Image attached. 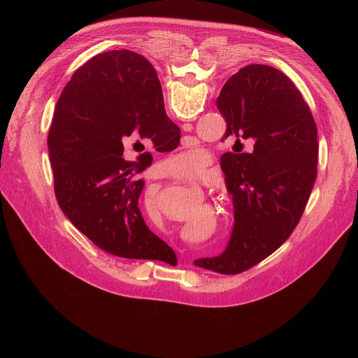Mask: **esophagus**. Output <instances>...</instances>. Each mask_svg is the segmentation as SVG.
Returning a JSON list of instances; mask_svg holds the SVG:
<instances>
[{
	"label": "esophagus",
	"mask_w": 358,
	"mask_h": 358,
	"mask_svg": "<svg viewBox=\"0 0 358 358\" xmlns=\"http://www.w3.org/2000/svg\"><path fill=\"white\" fill-rule=\"evenodd\" d=\"M182 129H184L185 131H191V129H192V124H189V123H185V124H182ZM196 185H199V182H196Z\"/></svg>",
	"instance_id": "34e87169"
}]
</instances>
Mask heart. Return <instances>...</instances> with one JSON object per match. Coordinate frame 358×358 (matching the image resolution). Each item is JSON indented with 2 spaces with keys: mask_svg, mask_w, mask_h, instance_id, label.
Here are the masks:
<instances>
[{
  "mask_svg": "<svg viewBox=\"0 0 358 358\" xmlns=\"http://www.w3.org/2000/svg\"><path fill=\"white\" fill-rule=\"evenodd\" d=\"M170 166H173L178 173H181L184 178L196 180L207 173L208 156L198 148L184 150L171 159Z\"/></svg>",
  "mask_w": 358,
  "mask_h": 358,
  "instance_id": "obj_1",
  "label": "heart"
}]
</instances>
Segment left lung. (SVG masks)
Listing matches in <instances>:
<instances>
[{
  "mask_svg": "<svg viewBox=\"0 0 358 358\" xmlns=\"http://www.w3.org/2000/svg\"><path fill=\"white\" fill-rule=\"evenodd\" d=\"M134 87L147 97L163 99L156 69L136 52ZM217 108L227 123L222 140H252L253 152L221 157L234 195V232L222 255L194 264L236 275L268 258L299 224L317 177V127L294 83L268 65L252 64L232 75Z\"/></svg>",
  "mask_w": 358,
  "mask_h": 358,
  "instance_id": "1",
  "label": "left lung"
}]
</instances>
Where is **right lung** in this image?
<instances>
[{"mask_svg":"<svg viewBox=\"0 0 358 358\" xmlns=\"http://www.w3.org/2000/svg\"><path fill=\"white\" fill-rule=\"evenodd\" d=\"M130 137L170 151L180 143V129L167 117L163 99L136 90L134 52L109 50L80 66L57 101L48 134L57 201L100 249L170 264L177 261L174 250L147 228L138 210L144 180L137 174L152 159L144 152L137 162L124 160Z\"/></svg>","mask_w":358,"mask_h":358,"instance_id":"add662e5","label":"right lung"}]
</instances>
